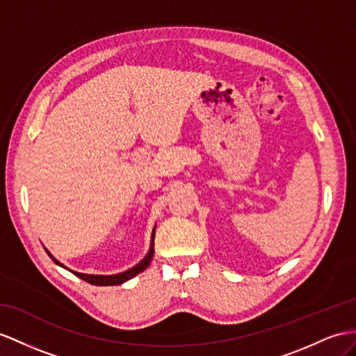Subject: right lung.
<instances>
[{
	"label": "right lung",
	"instance_id": "add662e5",
	"mask_svg": "<svg viewBox=\"0 0 356 356\" xmlns=\"http://www.w3.org/2000/svg\"><path fill=\"white\" fill-rule=\"evenodd\" d=\"M153 245H154V232H153V234H152V247H150V251H149L147 256H145V259L141 260V261L138 263V265L134 266L132 269L126 270V272H122V273H117V275H87V273H79V272L70 270V269H69V270L74 272L78 278L84 280V281L90 282V284H95V286H117V284H122V282L134 278L135 275H138L140 272H143L145 268H147V266L150 265V261H152V259H153V252H154ZM47 252H48V251H47ZM48 254H49V252H48ZM49 257H51L54 261H56L57 265L63 266L57 259H54V257L51 256V254H49ZM63 268H65V266H63Z\"/></svg>",
	"mask_w": 356,
	"mask_h": 356
}]
</instances>
